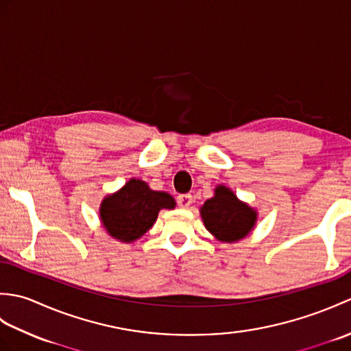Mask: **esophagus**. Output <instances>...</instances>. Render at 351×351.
I'll return each mask as SVG.
<instances>
[{
	"mask_svg": "<svg viewBox=\"0 0 351 351\" xmlns=\"http://www.w3.org/2000/svg\"><path fill=\"white\" fill-rule=\"evenodd\" d=\"M176 202L181 208H189L193 204V196L189 195V193H187V195H180L176 199Z\"/></svg>",
	"mask_w": 351,
	"mask_h": 351,
	"instance_id": "34e87169",
	"label": "esophagus"
}]
</instances>
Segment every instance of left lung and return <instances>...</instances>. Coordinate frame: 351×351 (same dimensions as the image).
Returning <instances> with one entry per match:
<instances>
[{
	"instance_id": "8db88e82",
	"label": "left lung",
	"mask_w": 351,
	"mask_h": 351,
	"mask_svg": "<svg viewBox=\"0 0 351 351\" xmlns=\"http://www.w3.org/2000/svg\"><path fill=\"white\" fill-rule=\"evenodd\" d=\"M205 228L223 243L240 241L256 223V211L241 202L232 190L219 185L214 196L200 208Z\"/></svg>"
}]
</instances>
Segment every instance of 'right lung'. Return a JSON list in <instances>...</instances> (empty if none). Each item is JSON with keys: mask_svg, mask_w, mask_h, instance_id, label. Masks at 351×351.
<instances>
[{"mask_svg": "<svg viewBox=\"0 0 351 351\" xmlns=\"http://www.w3.org/2000/svg\"><path fill=\"white\" fill-rule=\"evenodd\" d=\"M162 208H175V199L169 193L154 191L145 181L130 180L114 195L102 200L99 217L110 237L132 243L154 226Z\"/></svg>", "mask_w": 351, "mask_h": 351, "instance_id": "1", "label": "right lung"}]
</instances>
